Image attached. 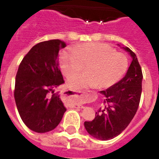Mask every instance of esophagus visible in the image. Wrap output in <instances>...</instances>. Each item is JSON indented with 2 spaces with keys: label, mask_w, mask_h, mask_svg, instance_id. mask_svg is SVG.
Here are the masks:
<instances>
[{
  "label": "esophagus",
  "mask_w": 159,
  "mask_h": 159,
  "mask_svg": "<svg viewBox=\"0 0 159 159\" xmlns=\"http://www.w3.org/2000/svg\"><path fill=\"white\" fill-rule=\"evenodd\" d=\"M66 97L67 98H72V99L77 100V101H79V100H84V101H88V100L91 98V96L87 93H85L83 92H74V91H66ZM72 107H75V108H84V106H81V105H78L77 103H74V104H72Z\"/></svg>",
  "instance_id": "obj_1"
}]
</instances>
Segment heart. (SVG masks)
<instances>
[{
    "instance_id": "b5f03b06",
    "label": "heart",
    "mask_w": 159,
    "mask_h": 159,
    "mask_svg": "<svg viewBox=\"0 0 159 159\" xmlns=\"http://www.w3.org/2000/svg\"><path fill=\"white\" fill-rule=\"evenodd\" d=\"M59 62L66 77L84 66L85 72L75 73L68 79L67 84L74 90L109 88L125 75L129 65L125 53L102 43H84L72 48V51H64L60 54Z\"/></svg>"
}]
</instances>
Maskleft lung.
<instances>
[{
	"label": "left lung",
	"instance_id": "left-lung-1",
	"mask_svg": "<svg viewBox=\"0 0 159 159\" xmlns=\"http://www.w3.org/2000/svg\"><path fill=\"white\" fill-rule=\"evenodd\" d=\"M130 53L132 62L122 79L101 93L106 97L104 106L97 112L92 121H85L87 131L94 138L109 140L115 138L130 123L140 102L143 73L135 53Z\"/></svg>",
	"mask_w": 159,
	"mask_h": 159
}]
</instances>
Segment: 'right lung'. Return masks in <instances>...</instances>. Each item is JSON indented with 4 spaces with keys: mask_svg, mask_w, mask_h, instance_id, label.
<instances>
[{
    "mask_svg": "<svg viewBox=\"0 0 159 159\" xmlns=\"http://www.w3.org/2000/svg\"><path fill=\"white\" fill-rule=\"evenodd\" d=\"M66 46L59 39L37 43L24 57L16 73L14 97L21 120L31 130H53L66 108L54 89L64 83L58 52Z\"/></svg>",
    "mask_w": 159,
    "mask_h": 159,
    "instance_id": "1",
    "label": "right lung"
}]
</instances>
